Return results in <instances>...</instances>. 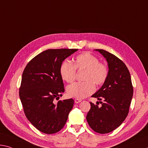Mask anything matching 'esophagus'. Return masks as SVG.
Here are the masks:
<instances>
[{
  "label": "esophagus",
  "instance_id": "1",
  "mask_svg": "<svg viewBox=\"0 0 148 148\" xmlns=\"http://www.w3.org/2000/svg\"><path fill=\"white\" fill-rule=\"evenodd\" d=\"M82 100L81 99H74V102L76 103H79V102H81Z\"/></svg>",
  "mask_w": 148,
  "mask_h": 148
}]
</instances>
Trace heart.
<instances>
[{
	"mask_svg": "<svg viewBox=\"0 0 148 148\" xmlns=\"http://www.w3.org/2000/svg\"><path fill=\"white\" fill-rule=\"evenodd\" d=\"M76 70H85L83 82H76L68 86L67 93L71 97L83 99L94 92L95 85L101 86L107 80L109 70L106 65L90 53H85L77 56L74 64L64 60L60 66V74L63 80L73 82L76 79Z\"/></svg>",
	"mask_w": 148,
	"mask_h": 148,
	"instance_id": "obj_1",
	"label": "heart"
}]
</instances>
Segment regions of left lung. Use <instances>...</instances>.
Masks as SVG:
<instances>
[{
  "instance_id": "8db88e82",
  "label": "left lung",
  "mask_w": 148,
  "mask_h": 148,
  "mask_svg": "<svg viewBox=\"0 0 148 148\" xmlns=\"http://www.w3.org/2000/svg\"><path fill=\"white\" fill-rule=\"evenodd\" d=\"M96 51L106 58L109 75L101 88L91 96L101 101V106L90 102L91 108L86 120L95 132L107 134L119 127L127 116L133 96V86L130 72L125 63L106 51Z\"/></svg>"
}]
</instances>
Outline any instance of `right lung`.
I'll return each instance as SVG.
<instances>
[{
	"label": "right lung",
	"mask_w": 148,
	"mask_h": 148,
	"mask_svg": "<svg viewBox=\"0 0 148 148\" xmlns=\"http://www.w3.org/2000/svg\"><path fill=\"white\" fill-rule=\"evenodd\" d=\"M78 49H48L27 63L19 95L25 115L37 130L47 134L58 132L66 123L74 105L72 99L58 100L64 92L60 66Z\"/></svg>",
	"instance_id": "obj_1"
}]
</instances>
